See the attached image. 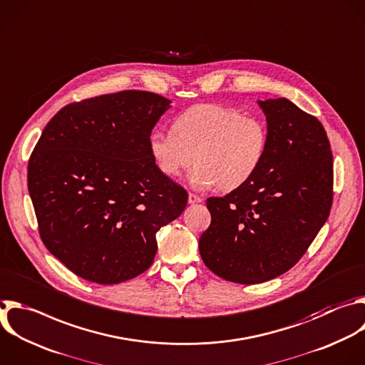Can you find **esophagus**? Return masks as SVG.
<instances>
[{
  "label": "esophagus",
  "instance_id": "esophagus-1",
  "mask_svg": "<svg viewBox=\"0 0 365 365\" xmlns=\"http://www.w3.org/2000/svg\"><path fill=\"white\" fill-rule=\"evenodd\" d=\"M187 200H189V203H190V205H193V203H199L202 199H200V196H199V195H196V193H189Z\"/></svg>",
  "mask_w": 365,
  "mask_h": 365
}]
</instances>
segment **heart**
<instances>
[{
    "label": "heart",
    "mask_w": 365,
    "mask_h": 365,
    "mask_svg": "<svg viewBox=\"0 0 365 365\" xmlns=\"http://www.w3.org/2000/svg\"><path fill=\"white\" fill-rule=\"evenodd\" d=\"M268 130L255 115L220 104H197L176 117L172 132L150 136V153L159 170L179 178L196 160L190 185L233 190L259 169L267 153Z\"/></svg>",
    "instance_id": "1"
}]
</instances>
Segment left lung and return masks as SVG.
<instances>
[{
  "label": "left lung",
  "instance_id": "left-lung-1",
  "mask_svg": "<svg viewBox=\"0 0 365 365\" xmlns=\"http://www.w3.org/2000/svg\"><path fill=\"white\" fill-rule=\"evenodd\" d=\"M268 146L257 173L223 197H207L199 239L205 265L236 284L289 271L308 251L332 205V153L319 120L281 97L259 101Z\"/></svg>",
  "mask_w": 365,
  "mask_h": 365
}]
</instances>
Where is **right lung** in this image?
Segmentation results:
<instances>
[{
  "instance_id": "right-lung-1",
  "label": "right lung",
  "mask_w": 365,
  "mask_h": 365,
  "mask_svg": "<svg viewBox=\"0 0 365 365\" xmlns=\"http://www.w3.org/2000/svg\"><path fill=\"white\" fill-rule=\"evenodd\" d=\"M169 100L139 90L64 106L30 160L29 192L46 248L77 277L111 285L145 272L156 232L175 220L187 192L165 176L150 135Z\"/></svg>"
}]
</instances>
